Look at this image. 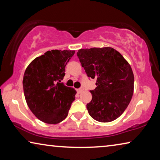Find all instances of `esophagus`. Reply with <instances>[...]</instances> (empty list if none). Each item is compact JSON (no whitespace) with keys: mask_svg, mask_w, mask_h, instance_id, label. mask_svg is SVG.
I'll list each match as a JSON object with an SVG mask.
<instances>
[{"mask_svg":"<svg viewBox=\"0 0 160 160\" xmlns=\"http://www.w3.org/2000/svg\"><path fill=\"white\" fill-rule=\"evenodd\" d=\"M82 91H83V88H80V89H78V90H77V92L78 93H81Z\"/></svg>","mask_w":160,"mask_h":160,"instance_id":"esophagus-1","label":"esophagus"}]
</instances>
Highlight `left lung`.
<instances>
[{"label": "left lung", "instance_id": "1", "mask_svg": "<svg viewBox=\"0 0 160 160\" xmlns=\"http://www.w3.org/2000/svg\"><path fill=\"white\" fill-rule=\"evenodd\" d=\"M77 55L88 76L97 80V88L90 90L92 99L87 104L89 114L99 122L114 121L126 110L133 94L131 66L112 47L82 48Z\"/></svg>", "mask_w": 160, "mask_h": 160}]
</instances>
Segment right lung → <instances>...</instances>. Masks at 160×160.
<instances>
[{
  "mask_svg": "<svg viewBox=\"0 0 160 160\" xmlns=\"http://www.w3.org/2000/svg\"><path fill=\"white\" fill-rule=\"evenodd\" d=\"M75 51H48L25 70L23 90L29 109L46 123L57 124L68 114L76 91L61 83L65 68Z\"/></svg>",
  "mask_w": 160,
  "mask_h": 160,
  "instance_id": "right-lung-1",
  "label": "right lung"
}]
</instances>
